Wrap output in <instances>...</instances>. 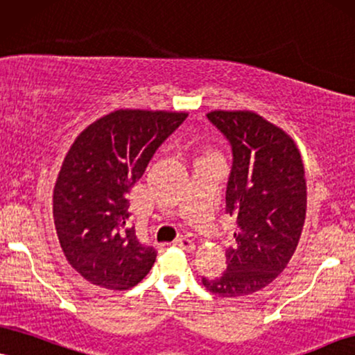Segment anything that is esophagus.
<instances>
[{"instance_id":"obj_1","label":"esophagus","mask_w":355,"mask_h":355,"mask_svg":"<svg viewBox=\"0 0 355 355\" xmlns=\"http://www.w3.org/2000/svg\"><path fill=\"white\" fill-rule=\"evenodd\" d=\"M175 245L185 249V250H195V242H193L190 237H180V239L175 241Z\"/></svg>"}]
</instances>
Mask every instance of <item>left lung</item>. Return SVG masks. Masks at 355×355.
Returning a JSON list of instances; mask_svg holds the SVG:
<instances>
[{
  "instance_id": "left-lung-1",
  "label": "left lung",
  "mask_w": 355,
  "mask_h": 355,
  "mask_svg": "<svg viewBox=\"0 0 355 355\" xmlns=\"http://www.w3.org/2000/svg\"><path fill=\"white\" fill-rule=\"evenodd\" d=\"M206 116L232 146L226 211L237 227L226 272L203 285L219 297H244L272 284L297 250L306 218L304 165L293 139L254 111Z\"/></svg>"
}]
</instances>
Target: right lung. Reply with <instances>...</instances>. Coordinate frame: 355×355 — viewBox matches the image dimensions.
Here are the masks:
<instances>
[{
  "label": "right lung",
  "instance_id": "1",
  "mask_svg": "<svg viewBox=\"0 0 355 355\" xmlns=\"http://www.w3.org/2000/svg\"><path fill=\"white\" fill-rule=\"evenodd\" d=\"M187 116L116 110L85 128L70 146L53 187L52 213L67 260L89 284L129 290L154 266L157 250L125 227L128 193Z\"/></svg>",
  "mask_w": 355,
  "mask_h": 355
}]
</instances>
